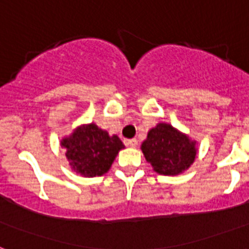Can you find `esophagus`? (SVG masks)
<instances>
[{
	"label": "esophagus",
	"mask_w": 249,
	"mask_h": 249,
	"mask_svg": "<svg viewBox=\"0 0 249 249\" xmlns=\"http://www.w3.org/2000/svg\"><path fill=\"white\" fill-rule=\"evenodd\" d=\"M125 144L129 146V147H137L138 146V141L136 138H133V140H126L125 141Z\"/></svg>",
	"instance_id": "esophagus-1"
}]
</instances>
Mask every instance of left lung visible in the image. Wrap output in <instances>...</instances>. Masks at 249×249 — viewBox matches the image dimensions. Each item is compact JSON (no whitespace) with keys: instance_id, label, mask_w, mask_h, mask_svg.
Returning <instances> with one entry per match:
<instances>
[{"instance_id":"1","label":"left lung","mask_w":249,"mask_h":249,"mask_svg":"<svg viewBox=\"0 0 249 249\" xmlns=\"http://www.w3.org/2000/svg\"><path fill=\"white\" fill-rule=\"evenodd\" d=\"M141 150L156 173L164 176H177L189 169L197 152L196 141L165 123L148 132Z\"/></svg>"}]
</instances>
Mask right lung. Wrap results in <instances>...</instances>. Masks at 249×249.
<instances>
[{"label": "right lung", "mask_w": 249, "mask_h": 249, "mask_svg": "<svg viewBox=\"0 0 249 249\" xmlns=\"http://www.w3.org/2000/svg\"><path fill=\"white\" fill-rule=\"evenodd\" d=\"M66 148L72 170L84 177H95L107 173L124 144L117 136L108 133L95 124L81 125L60 142Z\"/></svg>", "instance_id": "add662e5"}]
</instances>
